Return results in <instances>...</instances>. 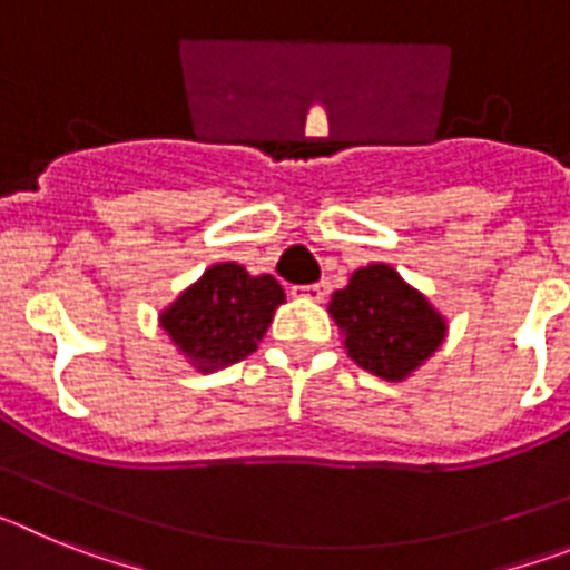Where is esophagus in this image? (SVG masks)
Here are the masks:
<instances>
[{
	"label": "esophagus",
	"instance_id": "1",
	"mask_svg": "<svg viewBox=\"0 0 570 570\" xmlns=\"http://www.w3.org/2000/svg\"><path fill=\"white\" fill-rule=\"evenodd\" d=\"M291 294L294 296H302V299H311V302H320L322 296H325V288H322V285H294V288H291Z\"/></svg>",
	"mask_w": 570,
	"mask_h": 570
}]
</instances>
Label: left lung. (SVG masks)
I'll use <instances>...</instances> for the list:
<instances>
[{
	"mask_svg": "<svg viewBox=\"0 0 570 570\" xmlns=\"http://www.w3.org/2000/svg\"><path fill=\"white\" fill-rule=\"evenodd\" d=\"M351 360L382 380H402L445 340V322L387 265L360 268L331 299Z\"/></svg>",
	"mask_w": 570,
	"mask_h": 570,
	"instance_id": "8db88e82",
	"label": "left lung"
}]
</instances>
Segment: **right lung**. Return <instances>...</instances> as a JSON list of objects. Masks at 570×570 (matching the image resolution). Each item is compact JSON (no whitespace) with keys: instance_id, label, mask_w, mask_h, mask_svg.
<instances>
[{"instance_id":"1","label":"right lung","mask_w":570,"mask_h":570,"mask_svg":"<svg viewBox=\"0 0 570 570\" xmlns=\"http://www.w3.org/2000/svg\"><path fill=\"white\" fill-rule=\"evenodd\" d=\"M285 291L274 276H250L225 262L205 271L194 288L163 314V328L203 371L234 365L256 351Z\"/></svg>"}]
</instances>
